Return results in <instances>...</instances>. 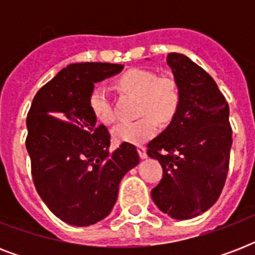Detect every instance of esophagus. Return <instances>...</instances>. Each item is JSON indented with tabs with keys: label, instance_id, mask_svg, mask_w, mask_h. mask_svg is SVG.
Masks as SVG:
<instances>
[{
	"label": "esophagus",
	"instance_id": "esophagus-1",
	"mask_svg": "<svg viewBox=\"0 0 255 255\" xmlns=\"http://www.w3.org/2000/svg\"><path fill=\"white\" fill-rule=\"evenodd\" d=\"M137 153H139L140 159H147L148 155H147V149L144 147H137Z\"/></svg>",
	"mask_w": 255,
	"mask_h": 255
}]
</instances>
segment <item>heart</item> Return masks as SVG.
I'll use <instances>...</instances> for the list:
<instances>
[{"label":"heart","mask_w":255,"mask_h":255,"mask_svg":"<svg viewBox=\"0 0 255 255\" xmlns=\"http://www.w3.org/2000/svg\"><path fill=\"white\" fill-rule=\"evenodd\" d=\"M119 85L140 96L139 114L133 122H124L112 129V136L119 143L143 144L156 135L159 120L168 123L173 119L180 107V88L172 78H157L153 71L131 69L119 78ZM88 104L100 123L111 124L116 120V112L107 87L95 86L90 94Z\"/></svg>","instance_id":"obj_1"}]
</instances>
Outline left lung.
Segmentation results:
<instances>
[{"mask_svg":"<svg viewBox=\"0 0 255 255\" xmlns=\"http://www.w3.org/2000/svg\"><path fill=\"white\" fill-rule=\"evenodd\" d=\"M167 63L180 88V107L169 126L148 143L163 178L151 192L163 213L189 220L218 200L229 169L232 127L229 104L214 79L184 54L170 53Z\"/></svg>","mask_w":255,"mask_h":255,"instance_id":"1","label":"left lung"}]
</instances>
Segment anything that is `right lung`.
Masks as SVG:
<instances>
[{
  "label": "right lung",
  "instance_id": "1",
  "mask_svg": "<svg viewBox=\"0 0 255 255\" xmlns=\"http://www.w3.org/2000/svg\"><path fill=\"white\" fill-rule=\"evenodd\" d=\"M123 67L71 63L37 92L27 114L26 149L35 189L58 218L73 226L107 217L122 178L140 161L129 143L110 151V132L98 124L88 104L95 83Z\"/></svg>",
  "mask_w": 255,
  "mask_h": 255
}]
</instances>
